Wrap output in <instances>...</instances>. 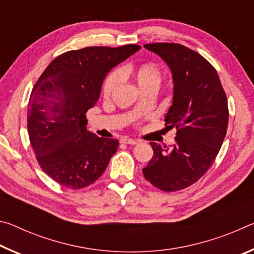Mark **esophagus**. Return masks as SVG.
<instances>
[{"instance_id":"34e87169","label":"esophagus","mask_w":254,"mask_h":254,"mask_svg":"<svg viewBox=\"0 0 254 254\" xmlns=\"http://www.w3.org/2000/svg\"><path fill=\"white\" fill-rule=\"evenodd\" d=\"M121 143H126V144H137L139 143V141L137 140H133V139H128V137H123L121 139Z\"/></svg>"}]
</instances>
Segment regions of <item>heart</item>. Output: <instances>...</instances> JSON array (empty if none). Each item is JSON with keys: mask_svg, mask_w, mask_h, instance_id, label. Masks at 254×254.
Returning a JSON list of instances; mask_svg holds the SVG:
<instances>
[{"mask_svg": "<svg viewBox=\"0 0 254 254\" xmlns=\"http://www.w3.org/2000/svg\"><path fill=\"white\" fill-rule=\"evenodd\" d=\"M128 76L135 81L141 91L144 92L147 89H157L161 83V72L152 64H142V65L122 68L119 71H113L106 77L103 85V94L104 96H110L120 83L121 77Z\"/></svg>", "mask_w": 254, "mask_h": 254, "instance_id": "1", "label": "heart"}]
</instances>
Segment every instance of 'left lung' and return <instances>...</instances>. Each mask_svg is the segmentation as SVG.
<instances>
[{"mask_svg":"<svg viewBox=\"0 0 254 254\" xmlns=\"http://www.w3.org/2000/svg\"><path fill=\"white\" fill-rule=\"evenodd\" d=\"M143 47L173 75V104L165 121L177 133L171 148L150 142L153 157L142 173L163 191L180 190L196 183L220 151L229 122L226 95L215 68L194 50L160 42Z\"/></svg>","mask_w":254,"mask_h":254,"instance_id":"8db88e82","label":"left lung"}]
</instances>
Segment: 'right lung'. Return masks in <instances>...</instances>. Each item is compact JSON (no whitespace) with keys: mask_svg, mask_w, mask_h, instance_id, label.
Instances as JSON below:
<instances>
[{"mask_svg":"<svg viewBox=\"0 0 254 254\" xmlns=\"http://www.w3.org/2000/svg\"><path fill=\"white\" fill-rule=\"evenodd\" d=\"M140 49L127 45L67 51L42 72L30 96L28 132L38 162L55 182L81 189L105 171L119 141L89 132L85 114L100 98L106 75Z\"/></svg>","mask_w":254,"mask_h":254,"instance_id":"right-lung-1","label":"right lung"}]
</instances>
